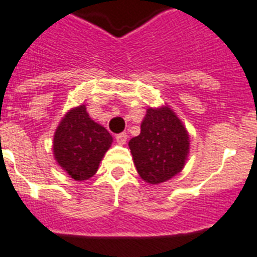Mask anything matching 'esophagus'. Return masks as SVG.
Instances as JSON below:
<instances>
[{"label": "esophagus", "instance_id": "1", "mask_svg": "<svg viewBox=\"0 0 257 257\" xmlns=\"http://www.w3.org/2000/svg\"><path fill=\"white\" fill-rule=\"evenodd\" d=\"M126 139H128V135H126V133H118V135L116 136L117 144L124 145L125 143H126Z\"/></svg>", "mask_w": 257, "mask_h": 257}]
</instances>
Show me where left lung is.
I'll use <instances>...</instances> for the list:
<instances>
[{
	"label": "left lung",
	"instance_id": "obj_1",
	"mask_svg": "<svg viewBox=\"0 0 257 257\" xmlns=\"http://www.w3.org/2000/svg\"><path fill=\"white\" fill-rule=\"evenodd\" d=\"M135 165L149 184L164 183L183 169L189 149V137L168 106L149 108L139 136L129 141Z\"/></svg>",
	"mask_w": 257,
	"mask_h": 257
}]
</instances>
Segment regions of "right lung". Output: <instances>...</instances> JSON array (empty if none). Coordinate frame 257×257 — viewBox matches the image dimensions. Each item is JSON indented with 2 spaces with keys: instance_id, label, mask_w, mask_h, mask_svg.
Here are the masks:
<instances>
[{
  "instance_id": "obj_1",
  "label": "right lung",
  "mask_w": 257,
  "mask_h": 257,
  "mask_svg": "<svg viewBox=\"0 0 257 257\" xmlns=\"http://www.w3.org/2000/svg\"><path fill=\"white\" fill-rule=\"evenodd\" d=\"M110 133L89 117L84 105L72 109L54 133V157L72 179L92 177L112 144Z\"/></svg>"
}]
</instances>
